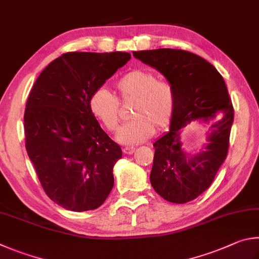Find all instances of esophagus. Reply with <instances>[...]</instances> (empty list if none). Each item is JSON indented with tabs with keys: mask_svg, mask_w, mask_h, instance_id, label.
Here are the masks:
<instances>
[{
	"mask_svg": "<svg viewBox=\"0 0 259 259\" xmlns=\"http://www.w3.org/2000/svg\"><path fill=\"white\" fill-rule=\"evenodd\" d=\"M135 150H136V148H134V147H124L123 148V153L125 155H131V154L135 153Z\"/></svg>",
	"mask_w": 259,
	"mask_h": 259,
	"instance_id": "34e87169",
	"label": "esophagus"
}]
</instances>
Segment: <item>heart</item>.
I'll list each match as a JSON object with an SVG mask.
<instances>
[{"instance_id": "heart-1", "label": "heart", "mask_w": 259, "mask_h": 259, "mask_svg": "<svg viewBox=\"0 0 259 259\" xmlns=\"http://www.w3.org/2000/svg\"><path fill=\"white\" fill-rule=\"evenodd\" d=\"M122 100L136 102L131 111L133 121L125 123L116 135L117 142L138 145L152 137L155 126L162 129L172 119L176 106L175 91L170 83L159 81L157 76L146 70H134L116 82ZM89 110L106 130L113 133L120 124L117 98L105 88L96 89L89 98Z\"/></svg>"}]
</instances>
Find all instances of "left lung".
Returning <instances> with one entry per match:
<instances>
[{"label":"left lung","instance_id":"8db88e82","mask_svg":"<svg viewBox=\"0 0 259 259\" xmlns=\"http://www.w3.org/2000/svg\"><path fill=\"white\" fill-rule=\"evenodd\" d=\"M133 54L161 72L176 95L170 130L153 144L150 183L170 203H188L211 185L227 157L234 115L227 84L214 65L191 52L158 49ZM195 119L211 125L208 142L191 153L183 148L181 129Z\"/></svg>","mask_w":259,"mask_h":259}]
</instances>
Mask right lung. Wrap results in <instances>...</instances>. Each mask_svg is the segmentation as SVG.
<instances>
[{
  "label": "right lung",
  "instance_id": "obj_1",
  "mask_svg": "<svg viewBox=\"0 0 259 259\" xmlns=\"http://www.w3.org/2000/svg\"><path fill=\"white\" fill-rule=\"evenodd\" d=\"M125 52H70L37 78L25 111L26 149L50 198L73 211L96 209L114 186L120 146L101 128L89 98L128 62Z\"/></svg>",
  "mask_w": 259,
  "mask_h": 259
}]
</instances>
